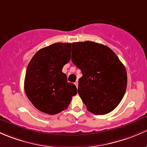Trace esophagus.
<instances>
[{
    "instance_id": "obj_1",
    "label": "esophagus",
    "mask_w": 147,
    "mask_h": 147,
    "mask_svg": "<svg viewBox=\"0 0 147 147\" xmlns=\"http://www.w3.org/2000/svg\"><path fill=\"white\" fill-rule=\"evenodd\" d=\"M74 84H75L76 86V88H78V81H76V82L74 83Z\"/></svg>"
}]
</instances>
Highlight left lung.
<instances>
[{
    "label": "left lung",
    "instance_id": "8db88e82",
    "mask_svg": "<svg viewBox=\"0 0 147 147\" xmlns=\"http://www.w3.org/2000/svg\"><path fill=\"white\" fill-rule=\"evenodd\" d=\"M71 60L82 72L78 93L87 110L95 115L113 111L127 84L126 69L114 51L96 42H74Z\"/></svg>",
    "mask_w": 147,
    "mask_h": 147
}]
</instances>
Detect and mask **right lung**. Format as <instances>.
<instances>
[{"mask_svg": "<svg viewBox=\"0 0 147 147\" xmlns=\"http://www.w3.org/2000/svg\"><path fill=\"white\" fill-rule=\"evenodd\" d=\"M71 43H55L42 48L27 68L25 91L30 102L41 112L56 115L66 110L77 93L68 82L62 69L71 59Z\"/></svg>", "mask_w": 147, "mask_h": 147, "instance_id": "obj_1", "label": "right lung"}]
</instances>
